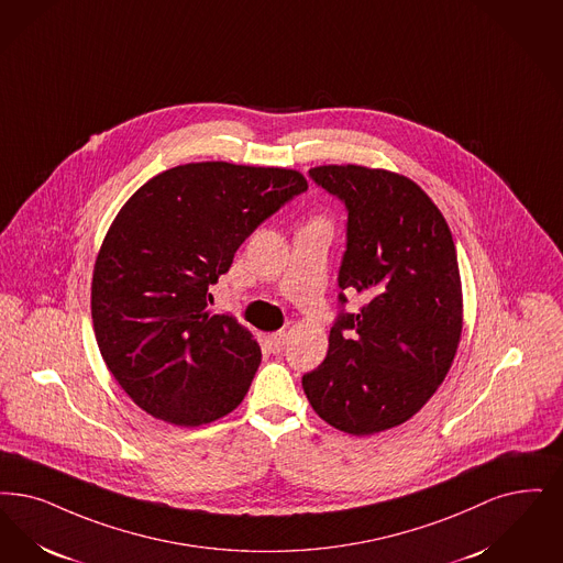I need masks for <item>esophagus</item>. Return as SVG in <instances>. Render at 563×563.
Segmentation results:
<instances>
[{"label":"esophagus","instance_id":"34e87169","mask_svg":"<svg viewBox=\"0 0 563 563\" xmlns=\"http://www.w3.org/2000/svg\"><path fill=\"white\" fill-rule=\"evenodd\" d=\"M285 339H287V333H285V331H276V333L266 335V343L271 345L272 352H280V350H283V345H285Z\"/></svg>","mask_w":563,"mask_h":563}]
</instances>
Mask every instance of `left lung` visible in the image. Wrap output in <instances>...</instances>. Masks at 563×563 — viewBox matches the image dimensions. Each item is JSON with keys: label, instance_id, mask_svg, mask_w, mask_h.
<instances>
[{"label": "left lung", "instance_id": "1", "mask_svg": "<svg viewBox=\"0 0 563 563\" xmlns=\"http://www.w3.org/2000/svg\"><path fill=\"white\" fill-rule=\"evenodd\" d=\"M310 178L345 202L342 291L324 362L301 385L329 426L371 435L417 415L449 375L463 331V292L449 224L406 176L362 165H320Z\"/></svg>", "mask_w": 563, "mask_h": 563}]
</instances>
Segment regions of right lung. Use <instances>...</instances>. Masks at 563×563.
I'll use <instances>...</instances> for the list:
<instances>
[{"label": "right lung", "instance_id": "obj_1", "mask_svg": "<svg viewBox=\"0 0 563 563\" xmlns=\"http://www.w3.org/2000/svg\"><path fill=\"white\" fill-rule=\"evenodd\" d=\"M308 190L295 169L186 163L140 186L96 257L91 320L100 354L135 405L197 428L243 402L262 361L236 318L209 314V285L236 249Z\"/></svg>", "mask_w": 563, "mask_h": 563}]
</instances>
